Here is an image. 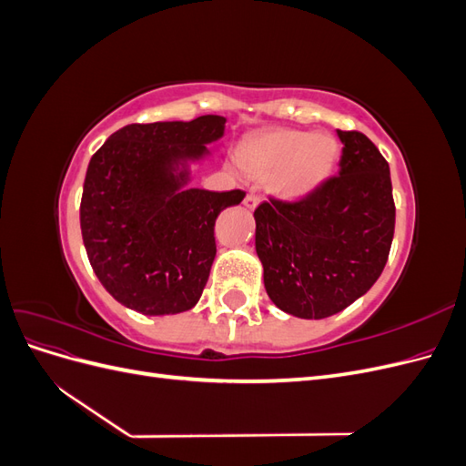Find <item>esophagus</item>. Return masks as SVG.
<instances>
[{"mask_svg":"<svg viewBox=\"0 0 466 466\" xmlns=\"http://www.w3.org/2000/svg\"><path fill=\"white\" fill-rule=\"evenodd\" d=\"M258 202H260V198H258L257 194H247L245 200H243V204H245L247 209H255V208L258 206Z\"/></svg>","mask_w":466,"mask_h":466,"instance_id":"1","label":"esophagus"}]
</instances>
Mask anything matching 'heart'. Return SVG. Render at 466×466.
Wrapping results in <instances>:
<instances>
[{
	"instance_id": "obj_1",
	"label": "heart",
	"mask_w": 466,
	"mask_h": 466,
	"mask_svg": "<svg viewBox=\"0 0 466 466\" xmlns=\"http://www.w3.org/2000/svg\"><path fill=\"white\" fill-rule=\"evenodd\" d=\"M340 146L330 134L276 128L247 137L237 159L245 173L272 177L274 192L284 200H303L332 173Z\"/></svg>"
}]
</instances>
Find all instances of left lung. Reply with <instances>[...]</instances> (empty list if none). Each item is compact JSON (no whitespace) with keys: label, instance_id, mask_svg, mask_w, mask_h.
Returning <instances> with one entry per match:
<instances>
[{"label":"left lung","instance_id":"8db88e82","mask_svg":"<svg viewBox=\"0 0 466 466\" xmlns=\"http://www.w3.org/2000/svg\"><path fill=\"white\" fill-rule=\"evenodd\" d=\"M340 173L299 202L255 209L268 298L299 319H327L368 293L394 235L389 163L361 132H342Z\"/></svg>","mask_w":466,"mask_h":466}]
</instances>
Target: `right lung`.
Wrapping results in <instances>:
<instances>
[{
    "mask_svg": "<svg viewBox=\"0 0 466 466\" xmlns=\"http://www.w3.org/2000/svg\"><path fill=\"white\" fill-rule=\"evenodd\" d=\"M218 115L128 124L87 167L81 235L105 289L142 315H177L198 303L216 258L214 225L243 190L190 188V165L225 132Z\"/></svg>",
    "mask_w": 466,
    "mask_h": 466,
    "instance_id": "right-lung-1",
    "label": "right lung"
}]
</instances>
